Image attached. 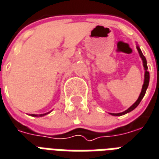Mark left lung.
Segmentation results:
<instances>
[{"label":"left lung","mask_w":159,"mask_h":159,"mask_svg":"<svg viewBox=\"0 0 159 159\" xmlns=\"http://www.w3.org/2000/svg\"><path fill=\"white\" fill-rule=\"evenodd\" d=\"M137 49L139 51V55H140V57L142 58V60H143V67L144 70H145V74H144V82L143 85V88H142L141 93H140V95H139V98L132 105V106L128 108L126 111L123 112H119V113H111L112 116H122V115H124L126 113H128V112H131V111H133V109H135L137 107L139 106V104L140 103V102L142 101V99L143 98L144 95H145V93H146V91H147V88L148 87V83H149V72L148 71V66H147V60H146V58L143 56V52H142L141 49L139 48V46H137Z\"/></svg>","instance_id":"left-lung-1"}]
</instances>
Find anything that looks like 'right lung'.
<instances>
[{
  "label": "right lung",
  "instance_id": "right-lung-1",
  "mask_svg": "<svg viewBox=\"0 0 159 159\" xmlns=\"http://www.w3.org/2000/svg\"><path fill=\"white\" fill-rule=\"evenodd\" d=\"M47 113H49V112H47ZM47 113H45V114H40L39 116L40 117H42V116H44V115L47 114ZM31 116H33V117H38V115H36V114H31Z\"/></svg>",
  "mask_w": 159,
  "mask_h": 159
}]
</instances>
